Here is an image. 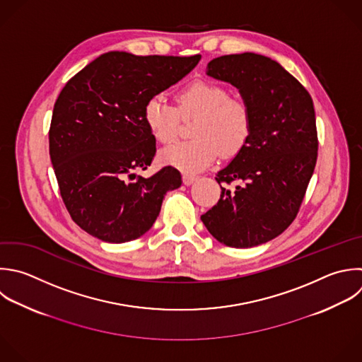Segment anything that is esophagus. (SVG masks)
<instances>
[{"instance_id": "34e87169", "label": "esophagus", "mask_w": 362, "mask_h": 362, "mask_svg": "<svg viewBox=\"0 0 362 362\" xmlns=\"http://www.w3.org/2000/svg\"><path fill=\"white\" fill-rule=\"evenodd\" d=\"M195 180H197L195 175H191V174H184V175H182V182H184L185 185H191Z\"/></svg>"}]
</instances>
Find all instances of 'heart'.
Returning <instances> with one entry per match:
<instances>
[{
  "instance_id": "b5f03b06",
  "label": "heart",
  "mask_w": 362,
  "mask_h": 362,
  "mask_svg": "<svg viewBox=\"0 0 362 362\" xmlns=\"http://www.w3.org/2000/svg\"><path fill=\"white\" fill-rule=\"evenodd\" d=\"M180 116L194 117L188 141L164 148L160 158L164 164L184 173H195L215 161L219 151L223 157L238 154L252 133L249 105L229 96V90L211 81H197L175 95V107L161 96L150 98L143 107V122L151 137L168 144L177 136Z\"/></svg>"
}]
</instances>
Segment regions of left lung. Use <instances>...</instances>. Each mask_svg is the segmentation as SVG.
Wrapping results in <instances>:
<instances>
[{
	"instance_id": "1",
	"label": "left lung",
	"mask_w": 362,
	"mask_h": 362,
	"mask_svg": "<svg viewBox=\"0 0 362 362\" xmlns=\"http://www.w3.org/2000/svg\"><path fill=\"white\" fill-rule=\"evenodd\" d=\"M206 74L236 86L252 113L246 146L215 180L221 198L201 221L230 247L279 236L296 219L317 163L314 105L305 88L276 61L245 52L208 64Z\"/></svg>"
}]
</instances>
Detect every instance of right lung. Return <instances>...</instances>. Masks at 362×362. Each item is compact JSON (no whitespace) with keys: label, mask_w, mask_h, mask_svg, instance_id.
<instances>
[{"label":"right lung","mask_w":362,"mask_h":362,"mask_svg":"<svg viewBox=\"0 0 362 362\" xmlns=\"http://www.w3.org/2000/svg\"><path fill=\"white\" fill-rule=\"evenodd\" d=\"M194 57L107 52L78 72L59 93L49 127V156L64 204L89 235L134 240L156 222L164 195L181 185L168 165L150 178L156 140L143 122L146 102L199 62Z\"/></svg>","instance_id":"obj_1"}]
</instances>
